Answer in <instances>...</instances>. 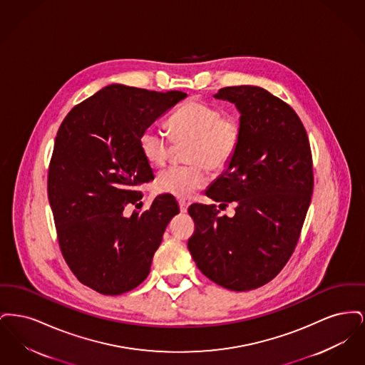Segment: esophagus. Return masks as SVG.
<instances>
[{
    "mask_svg": "<svg viewBox=\"0 0 365 365\" xmlns=\"http://www.w3.org/2000/svg\"><path fill=\"white\" fill-rule=\"evenodd\" d=\"M187 208H189V202L185 201V200H180V201H179V209H180V212L185 213V212H187Z\"/></svg>",
    "mask_w": 365,
    "mask_h": 365,
    "instance_id": "1",
    "label": "esophagus"
}]
</instances>
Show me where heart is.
Returning a JSON list of instances; mask_svg holds the SVG:
<instances>
[{"label": "heart", "instance_id": "1", "mask_svg": "<svg viewBox=\"0 0 365 365\" xmlns=\"http://www.w3.org/2000/svg\"><path fill=\"white\" fill-rule=\"evenodd\" d=\"M167 128L175 142H190L186 160L190 164L174 165L156 179L160 192L187 198L205 185L204 165L223 170L235 156L242 135L240 120L207 101L190 98L180 105L167 122ZM140 152L153 167H163L173 152V142L157 128H146L139 138Z\"/></svg>", "mask_w": 365, "mask_h": 365}]
</instances>
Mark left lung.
<instances>
[{"label":"left lung","mask_w":365,"mask_h":365,"mask_svg":"<svg viewBox=\"0 0 365 365\" xmlns=\"http://www.w3.org/2000/svg\"><path fill=\"white\" fill-rule=\"evenodd\" d=\"M215 98L235 104L242 135L205 194L237 208L228 217L213 204L190 205L187 246L207 278L247 292L275 278L294 252L312 197V153L294 109L262 87H223Z\"/></svg>","instance_id":"1"}]
</instances>
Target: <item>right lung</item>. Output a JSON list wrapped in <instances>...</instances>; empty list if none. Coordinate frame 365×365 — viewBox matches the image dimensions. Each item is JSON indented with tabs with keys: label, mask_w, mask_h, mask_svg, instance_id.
<instances>
[{
	"label": "right lung",
	"mask_w": 365,
	"mask_h": 365,
	"mask_svg": "<svg viewBox=\"0 0 365 365\" xmlns=\"http://www.w3.org/2000/svg\"><path fill=\"white\" fill-rule=\"evenodd\" d=\"M183 91L109 85L73 106L54 140L48 197L57 240L72 274L90 289L119 295L150 272L153 255L179 207L161 194L142 213L123 215L155 179L142 133L186 98Z\"/></svg>",
	"instance_id": "obj_1"
}]
</instances>
